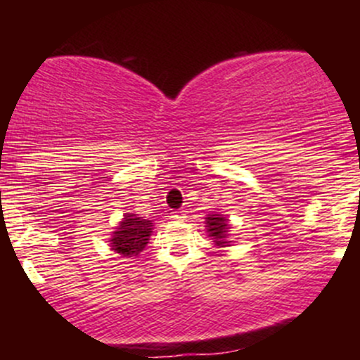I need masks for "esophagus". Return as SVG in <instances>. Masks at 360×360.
<instances>
[{
    "label": "esophagus",
    "instance_id": "esophagus-1",
    "mask_svg": "<svg viewBox=\"0 0 360 360\" xmlns=\"http://www.w3.org/2000/svg\"><path fill=\"white\" fill-rule=\"evenodd\" d=\"M172 218H174V220H184V218H186V212H184V210H177V212H174V213H172Z\"/></svg>",
    "mask_w": 360,
    "mask_h": 360
}]
</instances>
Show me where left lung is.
I'll return each instance as SVG.
<instances>
[{"label":"left lung","mask_w":360,"mask_h":360,"mask_svg":"<svg viewBox=\"0 0 360 360\" xmlns=\"http://www.w3.org/2000/svg\"><path fill=\"white\" fill-rule=\"evenodd\" d=\"M229 229V218L223 217V214H208V217H206V230H208V237L213 238L214 245H230Z\"/></svg>","instance_id":"1"}]
</instances>
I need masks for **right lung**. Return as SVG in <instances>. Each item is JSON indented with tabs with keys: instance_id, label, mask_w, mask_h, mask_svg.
<instances>
[{
	"instance_id": "add662e5",
	"label": "right lung",
	"mask_w": 360,
	"mask_h": 360,
	"mask_svg": "<svg viewBox=\"0 0 360 360\" xmlns=\"http://www.w3.org/2000/svg\"><path fill=\"white\" fill-rule=\"evenodd\" d=\"M152 226L154 225L150 220H143L135 213H125L113 232V237L110 238L111 250L123 257H135L146 249L148 237L152 235Z\"/></svg>"
}]
</instances>
